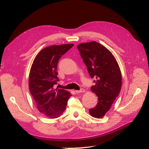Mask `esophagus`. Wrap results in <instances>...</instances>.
I'll use <instances>...</instances> for the list:
<instances>
[{
  "label": "esophagus",
  "instance_id": "obj_1",
  "mask_svg": "<svg viewBox=\"0 0 149 149\" xmlns=\"http://www.w3.org/2000/svg\"><path fill=\"white\" fill-rule=\"evenodd\" d=\"M75 92H76L77 93H84V92H85V90H84V89H81V90H76V91H75Z\"/></svg>",
  "mask_w": 149,
  "mask_h": 149
}]
</instances>
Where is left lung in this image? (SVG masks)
Instances as JSON below:
<instances>
[{"label": "left lung", "instance_id": "obj_1", "mask_svg": "<svg viewBox=\"0 0 149 149\" xmlns=\"http://www.w3.org/2000/svg\"><path fill=\"white\" fill-rule=\"evenodd\" d=\"M77 47L91 77L95 79L91 90L98 97V103L89 113L95 118H101L110 109L121 90L120 67L113 54L99 43H83Z\"/></svg>", "mask_w": 149, "mask_h": 149}]
</instances>
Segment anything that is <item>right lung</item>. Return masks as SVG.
<instances>
[{"mask_svg":"<svg viewBox=\"0 0 149 149\" xmlns=\"http://www.w3.org/2000/svg\"><path fill=\"white\" fill-rule=\"evenodd\" d=\"M74 44L51 45L42 49L34 58L29 77L30 93L40 113L50 118L62 115L72 94L63 89H55L58 83L57 66L59 59Z\"/></svg>","mask_w":149,"mask_h":149,"instance_id":"obj_1","label":"right lung"}]
</instances>
